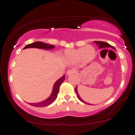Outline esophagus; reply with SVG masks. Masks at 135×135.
Segmentation results:
<instances>
[{
    "label": "esophagus",
    "instance_id": "obj_1",
    "mask_svg": "<svg viewBox=\"0 0 135 135\" xmlns=\"http://www.w3.org/2000/svg\"><path fill=\"white\" fill-rule=\"evenodd\" d=\"M76 70L75 69H70L69 70L67 71V72H66V73H67V75H69V76H70V75H75V73H76Z\"/></svg>",
    "mask_w": 135,
    "mask_h": 135
}]
</instances>
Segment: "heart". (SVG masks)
Listing matches in <instances>:
<instances>
[{
  "instance_id": "1",
  "label": "heart",
  "mask_w": 135,
  "mask_h": 135,
  "mask_svg": "<svg viewBox=\"0 0 135 135\" xmlns=\"http://www.w3.org/2000/svg\"><path fill=\"white\" fill-rule=\"evenodd\" d=\"M95 54L94 48L90 46L77 49H70L65 52V57L71 62H76L80 59L88 62L93 59Z\"/></svg>"
}]
</instances>
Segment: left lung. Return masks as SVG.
<instances>
[{
	"instance_id": "obj_1",
	"label": "left lung",
	"mask_w": 135,
	"mask_h": 135,
	"mask_svg": "<svg viewBox=\"0 0 135 135\" xmlns=\"http://www.w3.org/2000/svg\"><path fill=\"white\" fill-rule=\"evenodd\" d=\"M95 42H96V44L98 45V46H99V49H102V48H105V47H112V48H113V49H115V48L113 47H112V46H111V45H110V44H108V43H107V42H103V41H95ZM75 93H76V94L77 97H78V98L81 100V101L83 102H84V103H85V104H89L86 103V102H85L84 101H83V100L81 99L80 98V97L79 96V95H78V92H77L76 87L75 88Z\"/></svg>"
}]
</instances>
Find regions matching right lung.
<instances>
[{
  "mask_svg": "<svg viewBox=\"0 0 135 135\" xmlns=\"http://www.w3.org/2000/svg\"><path fill=\"white\" fill-rule=\"evenodd\" d=\"M38 48V49H51L52 48L54 47V45H51L49 44H46V43L42 42H36L31 43V44H28L24 47V49H26V48ZM65 80V76L64 75L62 78H60L59 80H57L55 83L54 85L52 93L51 95V96L49 98L47 99L46 100H44V101L38 102V103H29V104L32 105L34 107H46L47 105L51 104L52 102L55 101V100L56 99L57 94L59 93V88L61 85V84L64 82V81Z\"/></svg>",
  "mask_w": 135,
  "mask_h": 135,
  "instance_id": "obj_1",
  "label": "right lung"
}]
</instances>
